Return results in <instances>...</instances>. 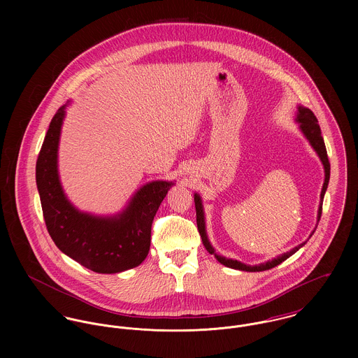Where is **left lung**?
Listing matches in <instances>:
<instances>
[{"instance_id":"obj_1","label":"left lung","mask_w":358,"mask_h":358,"mask_svg":"<svg viewBox=\"0 0 358 358\" xmlns=\"http://www.w3.org/2000/svg\"><path fill=\"white\" fill-rule=\"evenodd\" d=\"M296 121L301 124V129L302 132L305 134L310 145L313 146V149L317 152L320 159L322 161V165H324V169H325V180H324V186H322V190H321V203H320V208H318V220L321 217V212H322V200H324V194L327 192V187H328V182H329V173H331V164L328 161V155H327V149H325V143H324V139L321 136V129H320V125H318V121L314 115V113L306 108V107H302L299 106V110H298V117H296ZM194 203H196V215H197V227H199V233L201 236V240H203V244H204L205 250L215 255V257L224 266L227 267H231V268H237V270H243V271H263V270H268V268H273L275 267L277 264L282 263L284 260H287L291 255H294L296 251H299V248H302L306 243L295 247L294 250H291L287 254H282V255L277 256L266 263H260V264H256V266H248V264H244L238 260H233V259H227V257H223V256L216 255L215 250L210 247L209 241H208V237H206V231H205V222H204V210H203V204H201V199L200 196L194 194ZM315 231V230H314ZM313 231V233H314ZM311 233V236H313Z\"/></svg>"}]
</instances>
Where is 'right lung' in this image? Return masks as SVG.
<instances>
[{
  "label": "right lung",
  "instance_id": "1",
  "mask_svg": "<svg viewBox=\"0 0 358 358\" xmlns=\"http://www.w3.org/2000/svg\"><path fill=\"white\" fill-rule=\"evenodd\" d=\"M64 106L53 115L37 158L36 180L44 220L56 247L84 267L102 274L139 266L149 254L154 216L172 186L157 180L143 186L128 208L113 217L77 210L57 176V145Z\"/></svg>",
  "mask_w": 358,
  "mask_h": 358
}]
</instances>
